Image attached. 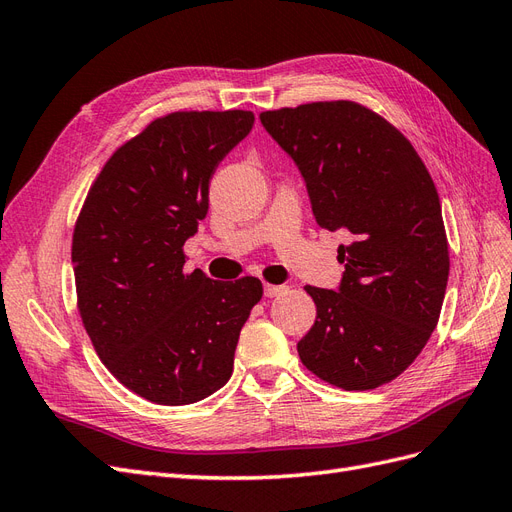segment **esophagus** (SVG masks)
<instances>
[{
	"label": "esophagus",
	"instance_id": "obj_1",
	"mask_svg": "<svg viewBox=\"0 0 512 512\" xmlns=\"http://www.w3.org/2000/svg\"><path fill=\"white\" fill-rule=\"evenodd\" d=\"M288 288L284 284H265V297L267 299H273V297H280V294H284Z\"/></svg>",
	"mask_w": 512,
	"mask_h": 512
}]
</instances>
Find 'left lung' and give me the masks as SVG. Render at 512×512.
Segmentation results:
<instances>
[{"mask_svg": "<svg viewBox=\"0 0 512 512\" xmlns=\"http://www.w3.org/2000/svg\"><path fill=\"white\" fill-rule=\"evenodd\" d=\"M297 164L320 228L346 230L337 290L305 286L316 322L297 344L333 386L367 391L408 369L436 329L448 282L440 196L408 138L369 108L312 102L260 113Z\"/></svg>", "mask_w": 512, "mask_h": 512, "instance_id": "1", "label": "left lung"}]
</instances>
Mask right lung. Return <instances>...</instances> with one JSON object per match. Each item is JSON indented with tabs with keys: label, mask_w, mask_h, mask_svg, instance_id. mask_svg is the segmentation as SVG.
<instances>
[{
	"label": "right lung",
	"mask_w": 512,
	"mask_h": 512,
	"mask_svg": "<svg viewBox=\"0 0 512 512\" xmlns=\"http://www.w3.org/2000/svg\"><path fill=\"white\" fill-rule=\"evenodd\" d=\"M250 111H181L121 145L91 185L72 237L76 297L106 369L153 404L185 406L228 382L256 277L185 273L183 243L209 211L218 164Z\"/></svg>",
	"instance_id": "1"
}]
</instances>
